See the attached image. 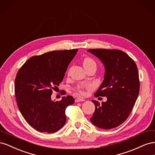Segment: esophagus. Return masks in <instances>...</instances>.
<instances>
[{"mask_svg": "<svg viewBox=\"0 0 155 155\" xmlns=\"http://www.w3.org/2000/svg\"><path fill=\"white\" fill-rule=\"evenodd\" d=\"M85 101V100H84L82 97H78L76 99V102H80V101Z\"/></svg>", "mask_w": 155, "mask_h": 155, "instance_id": "obj_1", "label": "esophagus"}]
</instances>
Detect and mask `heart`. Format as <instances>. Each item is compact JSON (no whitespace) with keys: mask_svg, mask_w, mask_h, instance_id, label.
Instances as JSON below:
<instances>
[{"mask_svg":"<svg viewBox=\"0 0 155 155\" xmlns=\"http://www.w3.org/2000/svg\"><path fill=\"white\" fill-rule=\"evenodd\" d=\"M83 65L85 68H87L88 67H90L92 66H96V62L91 58H86L84 59L83 61ZM92 88V86L89 85L87 86H78L76 88V91L78 93L80 94L84 95L85 94V90H91Z\"/></svg>","mask_w":155,"mask_h":155,"instance_id":"obj_1","label":"heart"}]
</instances>
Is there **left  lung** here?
I'll return each mask as SVG.
<instances>
[{
  "label": "left lung",
  "mask_w": 155,
  "mask_h": 155,
  "mask_svg": "<svg viewBox=\"0 0 155 155\" xmlns=\"http://www.w3.org/2000/svg\"><path fill=\"white\" fill-rule=\"evenodd\" d=\"M87 51L101 61L105 70L104 81L94 96L107 98L101 104L92 101L95 111L91 121L101 129L116 127L128 118L138 96L137 66L127 54L119 50L100 48Z\"/></svg>",
  "instance_id": "8db88e82"
}]
</instances>
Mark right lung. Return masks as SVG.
Here are the masks:
<instances>
[{
  "label": "right lung",
  "mask_w": 155,
  "mask_h": 155,
  "mask_svg": "<svg viewBox=\"0 0 155 155\" xmlns=\"http://www.w3.org/2000/svg\"><path fill=\"white\" fill-rule=\"evenodd\" d=\"M78 49L56 50L33 56L18 70L15 94L22 115L41 133H53L67 121L65 109L74 103L72 96L52 101L51 95L63 81L70 63Z\"/></svg>",
  "instance_id": "right-lung-1"
}]
</instances>
